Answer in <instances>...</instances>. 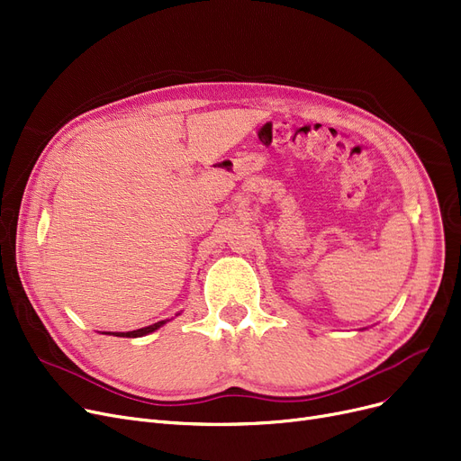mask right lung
I'll use <instances>...</instances> for the list:
<instances>
[{"instance_id":"add662e5","label":"right lung","mask_w":461,"mask_h":461,"mask_svg":"<svg viewBox=\"0 0 461 461\" xmlns=\"http://www.w3.org/2000/svg\"><path fill=\"white\" fill-rule=\"evenodd\" d=\"M166 322L162 320V322H156V324H152V326H147V328H141V330H135V331H126V333H113V335H116V337H143V335H147V333H152L154 330H158L159 326H164Z\"/></svg>"}]
</instances>
